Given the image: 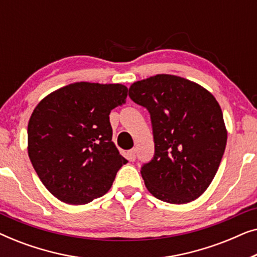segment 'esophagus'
Segmentation results:
<instances>
[{
  "label": "esophagus",
  "instance_id": "34e87169",
  "mask_svg": "<svg viewBox=\"0 0 257 257\" xmlns=\"http://www.w3.org/2000/svg\"><path fill=\"white\" fill-rule=\"evenodd\" d=\"M126 157L130 161H135L136 160V150H131L126 153Z\"/></svg>",
  "mask_w": 257,
  "mask_h": 257
}]
</instances>
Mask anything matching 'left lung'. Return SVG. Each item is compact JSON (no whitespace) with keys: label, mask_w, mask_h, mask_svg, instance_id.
Returning a JSON list of instances; mask_svg holds the SVG:
<instances>
[{"label":"left lung","mask_w":257,"mask_h":257,"mask_svg":"<svg viewBox=\"0 0 257 257\" xmlns=\"http://www.w3.org/2000/svg\"><path fill=\"white\" fill-rule=\"evenodd\" d=\"M128 96L151 114L156 152L140 171L146 188L174 205L198 199L215 177L227 144L215 97L192 80L166 73L135 82Z\"/></svg>","instance_id":"left-lung-1"}]
</instances>
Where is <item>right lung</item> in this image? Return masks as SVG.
I'll return each instance as SVG.
<instances>
[{
  "instance_id": "1",
  "label": "right lung",
  "mask_w": 257,
  "mask_h": 257,
  "mask_svg": "<svg viewBox=\"0 0 257 257\" xmlns=\"http://www.w3.org/2000/svg\"><path fill=\"white\" fill-rule=\"evenodd\" d=\"M122 84L77 82L44 97L28 122V154L49 192L85 205L110 191L127 160L112 142L111 110L124 104Z\"/></svg>"
}]
</instances>
